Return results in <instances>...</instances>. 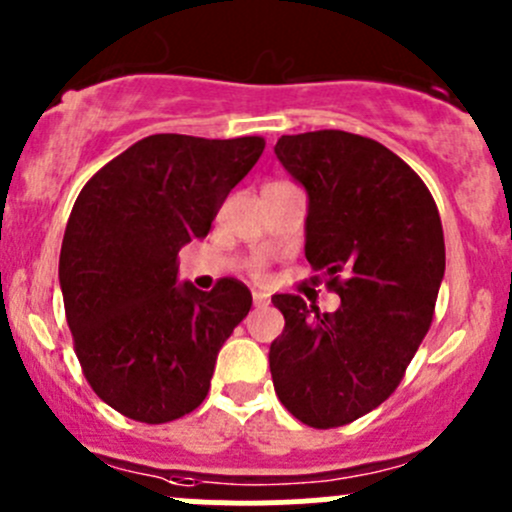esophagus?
I'll use <instances>...</instances> for the list:
<instances>
[{"label": "esophagus", "instance_id": "34e87169", "mask_svg": "<svg viewBox=\"0 0 512 512\" xmlns=\"http://www.w3.org/2000/svg\"><path fill=\"white\" fill-rule=\"evenodd\" d=\"M252 302H255V307H267V304H270V294H267V292H252Z\"/></svg>", "mask_w": 512, "mask_h": 512}]
</instances>
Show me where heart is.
I'll list each match as a JSON object with an SVG mask.
<instances>
[{"label":"heart","instance_id":"obj_1","mask_svg":"<svg viewBox=\"0 0 512 512\" xmlns=\"http://www.w3.org/2000/svg\"><path fill=\"white\" fill-rule=\"evenodd\" d=\"M252 272H255L257 277H262V272H265V267H262V262H255V265H252Z\"/></svg>","mask_w":512,"mask_h":512}]
</instances>
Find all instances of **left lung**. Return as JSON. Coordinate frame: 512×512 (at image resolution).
Returning <instances> with one entry per match:
<instances>
[{"label":"left lung","mask_w":512,"mask_h":512,"mask_svg":"<svg viewBox=\"0 0 512 512\" xmlns=\"http://www.w3.org/2000/svg\"><path fill=\"white\" fill-rule=\"evenodd\" d=\"M275 153L307 190L304 255L342 304L319 312L297 294L272 297L285 314L272 384L307 426H347L394 394L431 327L446 272L441 218L423 180L371 138L299 133Z\"/></svg>","instance_id":"8db88e82"}]
</instances>
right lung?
Returning a JSON list of instances; mask_svg holds the SVG:
<instances>
[{
  "instance_id": "1",
  "label": "right lung",
  "mask_w": 512,
  "mask_h": 512,
  "mask_svg": "<svg viewBox=\"0 0 512 512\" xmlns=\"http://www.w3.org/2000/svg\"><path fill=\"white\" fill-rule=\"evenodd\" d=\"M265 138L156 133L84 185L66 223L59 282L86 381L118 414L168 423L203 404L220 347L252 294L223 277L178 285V252L210 232Z\"/></svg>"
}]
</instances>
